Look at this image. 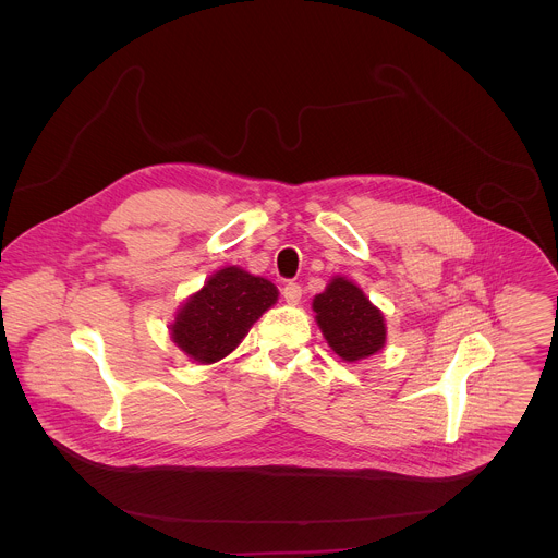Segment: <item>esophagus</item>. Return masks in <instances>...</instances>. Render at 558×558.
<instances>
[{
    "label": "esophagus",
    "instance_id": "obj_1",
    "mask_svg": "<svg viewBox=\"0 0 558 558\" xmlns=\"http://www.w3.org/2000/svg\"><path fill=\"white\" fill-rule=\"evenodd\" d=\"M283 299L288 305H299L303 299V288L299 283H288L283 288Z\"/></svg>",
    "mask_w": 558,
    "mask_h": 558
}]
</instances>
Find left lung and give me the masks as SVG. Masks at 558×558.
<instances>
[{
  "label": "left lung",
  "mask_w": 558,
  "mask_h": 558,
  "mask_svg": "<svg viewBox=\"0 0 558 558\" xmlns=\"http://www.w3.org/2000/svg\"><path fill=\"white\" fill-rule=\"evenodd\" d=\"M312 310L328 348L345 363L369 359L387 343L383 312L348 277L335 275L314 296Z\"/></svg>",
  "instance_id": "left-lung-1"
}]
</instances>
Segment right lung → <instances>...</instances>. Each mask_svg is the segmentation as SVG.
Segmentation results:
<instances>
[{
    "label": "right lung",
    "mask_w": 558,
    "mask_h": 558,
    "mask_svg": "<svg viewBox=\"0 0 558 558\" xmlns=\"http://www.w3.org/2000/svg\"><path fill=\"white\" fill-rule=\"evenodd\" d=\"M277 301L272 281L242 266H223L175 310L169 337L191 363L213 365L232 354Z\"/></svg>",
    "instance_id": "right-lung-1"
}]
</instances>
